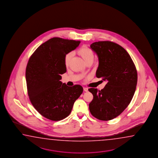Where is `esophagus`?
I'll return each mask as SVG.
<instances>
[{
  "label": "esophagus",
  "instance_id": "34e87169",
  "mask_svg": "<svg viewBox=\"0 0 158 158\" xmlns=\"http://www.w3.org/2000/svg\"><path fill=\"white\" fill-rule=\"evenodd\" d=\"M84 91L85 92H87L88 91V89L87 87H84Z\"/></svg>",
  "mask_w": 158,
  "mask_h": 158
}]
</instances>
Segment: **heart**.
Returning a JSON list of instances; mask_svg holds the SVG:
<instances>
[{
  "instance_id": "heart-1",
  "label": "heart",
  "mask_w": 158,
  "mask_h": 158,
  "mask_svg": "<svg viewBox=\"0 0 158 158\" xmlns=\"http://www.w3.org/2000/svg\"><path fill=\"white\" fill-rule=\"evenodd\" d=\"M77 52L78 54L82 58V59H84L86 63L90 61H93L94 58V53L93 50L90 49V48L86 46H83L78 50ZM73 56V52L67 53L65 55L64 57V64H65V67H68L69 65Z\"/></svg>"
}]
</instances>
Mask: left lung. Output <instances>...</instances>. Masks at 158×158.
Masks as SVG:
<instances>
[{"instance_id":"8db88e82","label":"left lung","mask_w":158,"mask_h":158,"mask_svg":"<svg viewBox=\"0 0 158 158\" xmlns=\"http://www.w3.org/2000/svg\"><path fill=\"white\" fill-rule=\"evenodd\" d=\"M90 48L99 59L96 77L102 78L107 84L100 91L89 89L94 96L89 110L99 120L109 121L121 114L130 104L136 90L137 70L129 54L117 44L98 41Z\"/></svg>"}]
</instances>
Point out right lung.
I'll use <instances>...</instances> for the list:
<instances>
[{
    "instance_id": "1",
    "label": "right lung",
    "mask_w": 158,
    "mask_h": 158,
    "mask_svg": "<svg viewBox=\"0 0 158 158\" xmlns=\"http://www.w3.org/2000/svg\"><path fill=\"white\" fill-rule=\"evenodd\" d=\"M80 44V41L53 37L38 47L28 60L26 79L29 99L35 109L51 121L68 117L83 92L81 85L69 87L60 81L67 71L65 55Z\"/></svg>"
}]
</instances>
